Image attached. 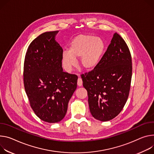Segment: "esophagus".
<instances>
[{
	"label": "esophagus",
	"instance_id": "34e87169",
	"mask_svg": "<svg viewBox=\"0 0 154 154\" xmlns=\"http://www.w3.org/2000/svg\"><path fill=\"white\" fill-rule=\"evenodd\" d=\"M82 84H83V81H82V79L79 78L78 80H77V85L80 87V86L82 85Z\"/></svg>",
	"mask_w": 154,
	"mask_h": 154
}]
</instances>
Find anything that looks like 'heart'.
<instances>
[{
    "label": "heart",
    "instance_id": "1",
    "mask_svg": "<svg viewBox=\"0 0 154 154\" xmlns=\"http://www.w3.org/2000/svg\"><path fill=\"white\" fill-rule=\"evenodd\" d=\"M104 47L103 41L93 35L81 34L75 37L70 44L69 51L66 50L63 53L64 69L71 72L75 66V60L79 58V63L83 68L93 69L99 63Z\"/></svg>",
    "mask_w": 154,
    "mask_h": 154
}]
</instances>
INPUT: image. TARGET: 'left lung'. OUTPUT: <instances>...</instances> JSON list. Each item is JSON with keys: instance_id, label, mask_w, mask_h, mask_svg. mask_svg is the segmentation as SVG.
<instances>
[{"instance_id": "1", "label": "left lung", "mask_w": 154, "mask_h": 154, "mask_svg": "<svg viewBox=\"0 0 154 154\" xmlns=\"http://www.w3.org/2000/svg\"><path fill=\"white\" fill-rule=\"evenodd\" d=\"M132 59L123 38L115 33L99 63L81 75L92 116L106 122L117 116L129 96Z\"/></svg>"}]
</instances>
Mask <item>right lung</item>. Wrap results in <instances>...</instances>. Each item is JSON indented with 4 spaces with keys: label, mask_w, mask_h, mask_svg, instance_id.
<instances>
[{
    "label": "right lung",
    "mask_w": 154,
    "mask_h": 154,
    "mask_svg": "<svg viewBox=\"0 0 154 154\" xmlns=\"http://www.w3.org/2000/svg\"><path fill=\"white\" fill-rule=\"evenodd\" d=\"M58 32H46L32 40L24 62V86L30 106L40 119L48 123L64 117L78 79L63 71V50L54 40Z\"/></svg>",
    "instance_id": "1"
}]
</instances>
